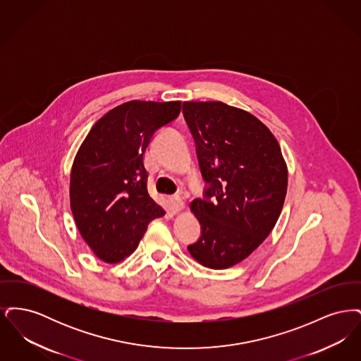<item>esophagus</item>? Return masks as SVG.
Listing matches in <instances>:
<instances>
[{
  "label": "esophagus",
  "mask_w": 361,
  "mask_h": 361,
  "mask_svg": "<svg viewBox=\"0 0 361 361\" xmlns=\"http://www.w3.org/2000/svg\"><path fill=\"white\" fill-rule=\"evenodd\" d=\"M169 207L173 212H180L184 208V202L178 195H174L169 197Z\"/></svg>",
  "instance_id": "esophagus-1"
}]
</instances>
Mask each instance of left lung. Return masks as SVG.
<instances>
[{
  "label": "left lung",
  "mask_w": 361,
  "mask_h": 361,
  "mask_svg": "<svg viewBox=\"0 0 361 361\" xmlns=\"http://www.w3.org/2000/svg\"><path fill=\"white\" fill-rule=\"evenodd\" d=\"M183 114L196 143L204 199L190 209L202 235L190 256L211 269L249 257L269 235L284 204L288 171L269 128L222 102H185Z\"/></svg>",
  "instance_id": "8db88e82"
}]
</instances>
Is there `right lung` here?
I'll list each match as a JSON object with an SVG mask.
<instances>
[{"label": "right lung", "instance_id": "right-lung-1", "mask_svg": "<svg viewBox=\"0 0 361 361\" xmlns=\"http://www.w3.org/2000/svg\"><path fill=\"white\" fill-rule=\"evenodd\" d=\"M180 111L181 102H127L96 121L78 149L70 207L81 237L104 262L134 253L149 224L165 215L149 195L143 154Z\"/></svg>", "mask_w": 361, "mask_h": 361}]
</instances>
